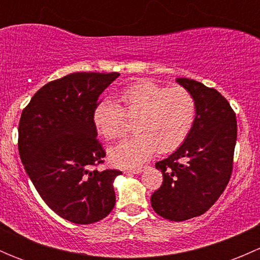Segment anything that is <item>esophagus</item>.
Wrapping results in <instances>:
<instances>
[{
  "instance_id": "34e87169",
  "label": "esophagus",
  "mask_w": 260,
  "mask_h": 260,
  "mask_svg": "<svg viewBox=\"0 0 260 260\" xmlns=\"http://www.w3.org/2000/svg\"><path fill=\"white\" fill-rule=\"evenodd\" d=\"M125 174H133V175H138L142 172V167H135V169H127L124 170Z\"/></svg>"
}]
</instances>
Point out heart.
Wrapping results in <instances>:
<instances>
[{"label":"heart","mask_w":260,"mask_h":260,"mask_svg":"<svg viewBox=\"0 0 260 260\" xmlns=\"http://www.w3.org/2000/svg\"><path fill=\"white\" fill-rule=\"evenodd\" d=\"M120 106L109 99L93 111L96 132L107 141L123 137L128 119H135L136 135L109 149L112 164L137 166L153 154L169 153L182 145L196 119L195 96L182 86L167 88L151 80L127 85L119 93Z\"/></svg>","instance_id":"1"}]
</instances>
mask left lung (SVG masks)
Wrapping results in <instances>:
<instances>
[{
    "label": "left lung",
    "mask_w": 260,
    "mask_h": 260,
    "mask_svg": "<svg viewBox=\"0 0 260 260\" xmlns=\"http://www.w3.org/2000/svg\"><path fill=\"white\" fill-rule=\"evenodd\" d=\"M176 81L195 96L196 119L185 142L156 164L164 181L151 205L159 216L183 221L208 211L229 183L238 127L229 102L216 89L186 78Z\"/></svg>",
    "instance_id": "1"
}]
</instances>
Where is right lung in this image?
I'll use <instances>...</instances> for the list:
<instances>
[{
  "mask_svg": "<svg viewBox=\"0 0 260 260\" xmlns=\"http://www.w3.org/2000/svg\"><path fill=\"white\" fill-rule=\"evenodd\" d=\"M119 73H73L39 89L21 114L18 153L46 205L74 224H93L113 210L118 170L103 164L93 111Z\"/></svg>",
  "mask_w": 260,
  "mask_h": 260,
  "instance_id": "add662e5",
  "label": "right lung"
}]
</instances>
